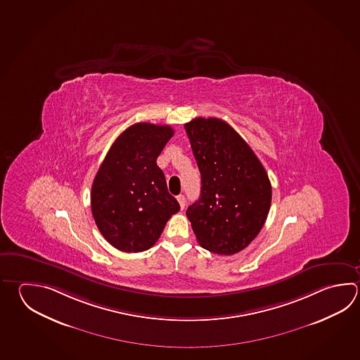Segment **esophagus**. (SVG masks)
I'll return each instance as SVG.
<instances>
[{
    "mask_svg": "<svg viewBox=\"0 0 360 360\" xmlns=\"http://www.w3.org/2000/svg\"><path fill=\"white\" fill-rule=\"evenodd\" d=\"M176 200H178V202H179L181 209L184 210V206H186V197H184V195H179V196H176Z\"/></svg>",
    "mask_w": 360,
    "mask_h": 360,
    "instance_id": "obj_1",
    "label": "esophagus"
}]
</instances>
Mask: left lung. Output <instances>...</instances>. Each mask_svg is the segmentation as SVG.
<instances>
[{"label":"left lung","instance_id":"obj_1","mask_svg":"<svg viewBox=\"0 0 360 360\" xmlns=\"http://www.w3.org/2000/svg\"><path fill=\"white\" fill-rule=\"evenodd\" d=\"M184 129L201 173V195L186 214L202 248L231 256L265 224L270 179L248 143L223 120L198 117Z\"/></svg>","mask_w":360,"mask_h":360}]
</instances>
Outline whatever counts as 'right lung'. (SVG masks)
Returning <instances> with one entry per match:
<instances>
[{
  "mask_svg": "<svg viewBox=\"0 0 360 360\" xmlns=\"http://www.w3.org/2000/svg\"><path fill=\"white\" fill-rule=\"evenodd\" d=\"M174 131L170 126L135 123L110 146L91 187L95 224L122 252L155 245L179 204L170 195L158 156Z\"/></svg>",
  "mask_w": 360,
  "mask_h": 360,
  "instance_id": "add662e5",
  "label": "right lung"
}]
</instances>
